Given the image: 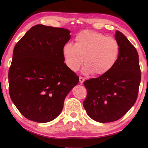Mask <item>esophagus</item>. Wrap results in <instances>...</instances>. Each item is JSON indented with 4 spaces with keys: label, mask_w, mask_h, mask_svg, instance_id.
<instances>
[{
    "label": "esophagus",
    "mask_w": 148,
    "mask_h": 148,
    "mask_svg": "<svg viewBox=\"0 0 148 148\" xmlns=\"http://www.w3.org/2000/svg\"><path fill=\"white\" fill-rule=\"evenodd\" d=\"M84 81V78L83 77H81V76H79V82H80V83L81 84L83 83Z\"/></svg>",
    "instance_id": "34e87169"
}]
</instances>
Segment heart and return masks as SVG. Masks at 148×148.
Returning <instances> with one entry per match:
<instances>
[{
  "label": "heart",
  "instance_id": "heart-1",
  "mask_svg": "<svg viewBox=\"0 0 148 148\" xmlns=\"http://www.w3.org/2000/svg\"><path fill=\"white\" fill-rule=\"evenodd\" d=\"M75 43H65L62 54L67 67L77 71L84 62L86 74L108 73L117 62L119 54L118 42L111 37L92 30H83L75 37Z\"/></svg>",
  "mask_w": 148,
  "mask_h": 148
}]
</instances>
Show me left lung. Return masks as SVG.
<instances>
[{"label":"left lung","instance_id":"1","mask_svg":"<svg viewBox=\"0 0 148 148\" xmlns=\"http://www.w3.org/2000/svg\"><path fill=\"white\" fill-rule=\"evenodd\" d=\"M114 37L119 54L114 67L84 82L87 90L84 108L91 118L100 123L114 121L126 114L136 102L141 80L136 48L119 31Z\"/></svg>","mask_w":148,"mask_h":148}]
</instances>
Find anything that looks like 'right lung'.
I'll return each instance as SVG.
<instances>
[{"label":"right lung","mask_w":148,"mask_h":148,"mask_svg":"<svg viewBox=\"0 0 148 148\" xmlns=\"http://www.w3.org/2000/svg\"><path fill=\"white\" fill-rule=\"evenodd\" d=\"M71 31L37 25L15 45L9 71L12 102L29 120L46 123L60 114L79 77L64 63L62 47Z\"/></svg>","instance_id":"obj_1"}]
</instances>
